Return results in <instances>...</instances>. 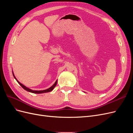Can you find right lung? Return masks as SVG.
I'll return each instance as SVG.
<instances>
[{"mask_svg":"<svg viewBox=\"0 0 133 133\" xmlns=\"http://www.w3.org/2000/svg\"><path fill=\"white\" fill-rule=\"evenodd\" d=\"M13 76H14V78L16 79V80H17V82L20 84V85H21V86L24 89H25V90H26V91H29V92H33V93H36V94H40V93H44V92H49V91H52L53 90V89L54 88H55V87L57 85V81L55 82V83L53 84V85H52L50 88H49V89H46V90H31V89H29V88H26L25 86H24V85H23L22 84H21V83H20L19 82H18V80H17V79H16V78L15 77V76H14V73H13Z\"/></svg>","mask_w":133,"mask_h":133,"instance_id":"1","label":"right lung"}]
</instances>
